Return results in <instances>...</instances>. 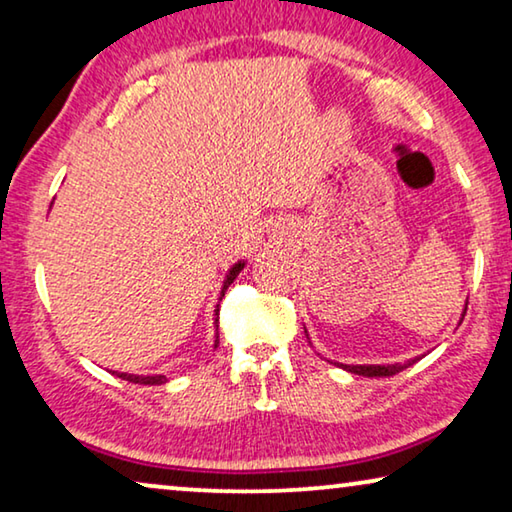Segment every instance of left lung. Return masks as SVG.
<instances>
[{
	"mask_svg": "<svg viewBox=\"0 0 512 512\" xmlns=\"http://www.w3.org/2000/svg\"><path fill=\"white\" fill-rule=\"evenodd\" d=\"M414 361H407V363H395V365H342L340 368H345L349 372H354V375H363V377H393L398 375V372L407 370L409 365H414Z\"/></svg>",
	"mask_w": 512,
	"mask_h": 512,
	"instance_id": "8db88e82",
	"label": "left lung"
}]
</instances>
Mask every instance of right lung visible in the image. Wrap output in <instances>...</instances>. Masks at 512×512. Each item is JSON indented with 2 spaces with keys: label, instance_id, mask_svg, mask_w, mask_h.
Returning <instances> with one entry per match:
<instances>
[{
  "label": "right lung",
  "instance_id": "1",
  "mask_svg": "<svg viewBox=\"0 0 512 512\" xmlns=\"http://www.w3.org/2000/svg\"><path fill=\"white\" fill-rule=\"evenodd\" d=\"M241 269H243V262H239V264H234L232 269H230V273H227V278H225V285H223V296H225V289L232 285V280L239 276L241 273ZM218 322V319H216ZM216 347H218V340H216ZM117 377H121V379H126V381H133V384H144V386H156V384H165V375H151V377H140V375H128V372H117Z\"/></svg>",
  "mask_w": 512,
  "mask_h": 512
}]
</instances>
